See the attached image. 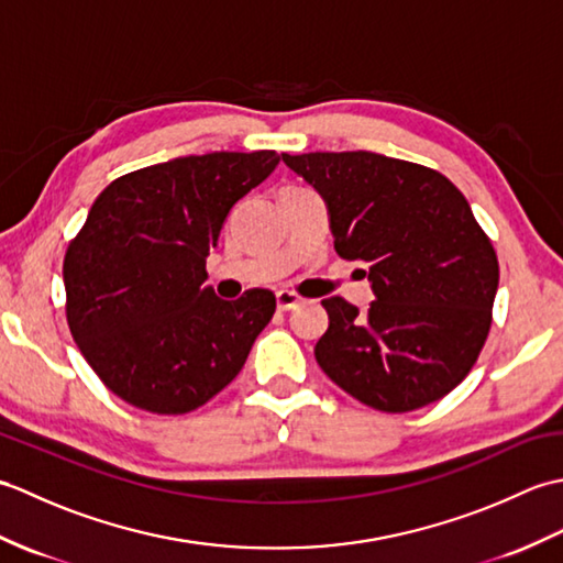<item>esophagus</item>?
I'll return each mask as SVG.
<instances>
[{"mask_svg":"<svg viewBox=\"0 0 563 563\" xmlns=\"http://www.w3.org/2000/svg\"><path fill=\"white\" fill-rule=\"evenodd\" d=\"M302 302V297L292 292V290H278L275 292V305H278L280 312H288V309H295Z\"/></svg>","mask_w":563,"mask_h":563,"instance_id":"34e87169","label":"esophagus"}]
</instances>
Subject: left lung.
Listing matches in <instances>:
<instances>
[{
    "label": "left lung",
    "instance_id": "1",
    "mask_svg": "<svg viewBox=\"0 0 563 563\" xmlns=\"http://www.w3.org/2000/svg\"><path fill=\"white\" fill-rule=\"evenodd\" d=\"M327 200L333 249L365 261L367 312L321 300L329 329L317 363L351 397L404 413L470 375L492 329L498 258L450 178L375 152L283 154ZM365 273V271H363Z\"/></svg>",
    "mask_w": 563,
    "mask_h": 563
}]
</instances>
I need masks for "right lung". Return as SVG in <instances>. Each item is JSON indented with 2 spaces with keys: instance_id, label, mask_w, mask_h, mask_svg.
<instances>
[{
  "instance_id": "1",
  "label": "right lung",
  "mask_w": 563,
  "mask_h": 563,
  "mask_svg": "<svg viewBox=\"0 0 563 563\" xmlns=\"http://www.w3.org/2000/svg\"><path fill=\"white\" fill-rule=\"evenodd\" d=\"M280 157L210 152L106 186L63 263L67 324L115 397L159 416L198 409L244 367L275 312L271 290L220 300L206 285L232 206Z\"/></svg>"
}]
</instances>
